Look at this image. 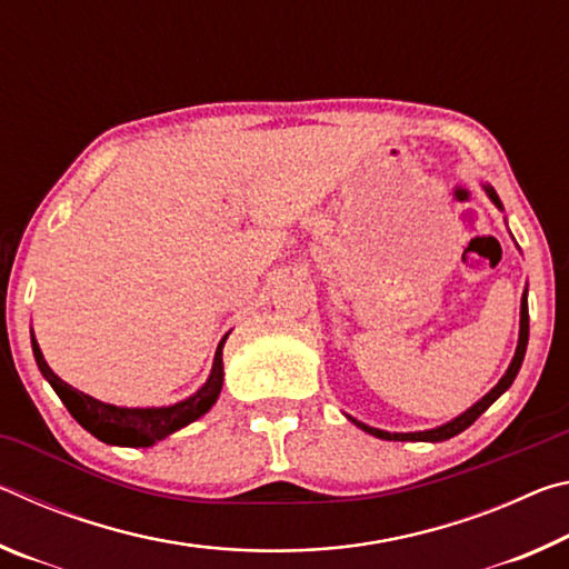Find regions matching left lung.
<instances>
[{
	"mask_svg": "<svg viewBox=\"0 0 569 569\" xmlns=\"http://www.w3.org/2000/svg\"><path fill=\"white\" fill-rule=\"evenodd\" d=\"M487 192H489V198H492L495 203H497L499 208H502V203H499V198H497V192H495L492 188H487ZM527 339H529V311H527V291H525V296H522V319H519V343H517L515 359H512V363H509V369H507V373L502 377V381H499L497 387H495L492 391H489L485 399L477 401L475 407L467 409V411L461 413V417H457L455 421L445 423V427L429 429V431H411V435H389V431L366 427V423L356 421V419H353V423H356V427H361L363 431H369V435L379 437V439H389V441H445V439L457 437V435H461V431H465L467 427H471V423H475V421L481 417V413H485L499 397H502V393H505L509 387H512V381H515V377H517L519 366H522V361H525Z\"/></svg>",
	"mask_w": 569,
	"mask_h": 569,
	"instance_id": "8db88e82",
	"label": "left lung"
}]
</instances>
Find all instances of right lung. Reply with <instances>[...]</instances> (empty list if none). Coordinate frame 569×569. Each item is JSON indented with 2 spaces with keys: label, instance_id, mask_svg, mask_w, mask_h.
<instances>
[{
  "label": "right lung",
  "instance_id": "1",
  "mask_svg": "<svg viewBox=\"0 0 569 569\" xmlns=\"http://www.w3.org/2000/svg\"><path fill=\"white\" fill-rule=\"evenodd\" d=\"M223 343H218L213 371L206 387L200 389L196 397H190L180 403L162 409H122L112 407V403H102L98 399L88 397V393L72 389L70 383H64L57 373L47 366L40 346L32 339V351L37 366H40L42 377L52 383L57 397L62 399L67 411L72 413L74 421L90 431L92 437H98L104 445H118V447H152L156 441L166 439L172 431L188 427L190 421L203 417V413L213 407L220 389H223Z\"/></svg>",
  "mask_w": 569,
  "mask_h": 569
}]
</instances>
